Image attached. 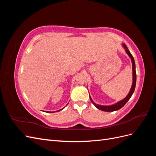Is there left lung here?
Here are the masks:
<instances>
[{"label": "left lung", "mask_w": 156, "mask_h": 156, "mask_svg": "<svg viewBox=\"0 0 156 156\" xmlns=\"http://www.w3.org/2000/svg\"><path fill=\"white\" fill-rule=\"evenodd\" d=\"M123 46L124 48L126 49V51L127 54L129 56V57L131 58V61H132V65H133V84H132V87L131 88V90L130 91L128 94V95H127L126 96V98H124L123 100H122L119 102H118L117 103H116V104L115 105H111V106H103V105H98V104H96L95 103H94L92 99L90 98V100L92 101V103H93V104L95 105L98 109H100L101 111H107V112H112V111H117L120 109V108H121L122 107H124V105L126 104V103L128 101V100L130 99V98L131 97L132 94H133L134 92V90H135V85H136V71H135V60H134V58H133V56H132V55L131 54V53L129 52V51L128 50V49H127L126 45L125 44H123Z\"/></svg>", "instance_id": "8db88e82"}]
</instances>
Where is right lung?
Wrapping results in <instances>:
<instances>
[{"instance_id":"obj_1","label":"right lung","mask_w":156,"mask_h":156,"mask_svg":"<svg viewBox=\"0 0 156 156\" xmlns=\"http://www.w3.org/2000/svg\"><path fill=\"white\" fill-rule=\"evenodd\" d=\"M61 110H62V109H61ZM60 111V110H59Z\"/></svg>"}]
</instances>
